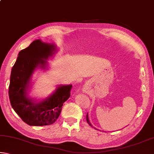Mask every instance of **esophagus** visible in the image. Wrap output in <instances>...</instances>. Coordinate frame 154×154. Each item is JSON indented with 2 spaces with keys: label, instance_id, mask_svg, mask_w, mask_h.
Returning <instances> with one entry per match:
<instances>
[{
  "label": "esophagus",
  "instance_id": "obj_1",
  "mask_svg": "<svg viewBox=\"0 0 154 154\" xmlns=\"http://www.w3.org/2000/svg\"><path fill=\"white\" fill-rule=\"evenodd\" d=\"M83 91H84V92H85V93H87L88 92V87L87 86L84 87V88H83Z\"/></svg>",
  "mask_w": 154,
  "mask_h": 154
}]
</instances>
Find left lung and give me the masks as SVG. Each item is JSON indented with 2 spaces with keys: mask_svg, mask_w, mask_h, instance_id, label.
<instances>
[{
  "mask_svg": "<svg viewBox=\"0 0 154 154\" xmlns=\"http://www.w3.org/2000/svg\"><path fill=\"white\" fill-rule=\"evenodd\" d=\"M86 120H87V122H88V124L90 125V126H92V127H93V126L92 125V124L90 123V119H89V118H88V114L87 113V116H86ZM94 128L96 129V128Z\"/></svg>",
  "mask_w": 154,
  "mask_h": 154,
  "instance_id": "8db88e82",
  "label": "left lung"
}]
</instances>
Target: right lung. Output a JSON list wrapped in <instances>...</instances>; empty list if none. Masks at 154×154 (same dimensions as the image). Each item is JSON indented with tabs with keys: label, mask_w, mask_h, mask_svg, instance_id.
<instances>
[{
	"label": "right lung",
	"mask_w": 154,
	"mask_h": 154,
	"mask_svg": "<svg viewBox=\"0 0 154 154\" xmlns=\"http://www.w3.org/2000/svg\"><path fill=\"white\" fill-rule=\"evenodd\" d=\"M58 51L55 43L34 41L18 54L11 69L9 87L11 105L21 119L30 126L54 124L61 113L62 106L71 96L72 85H58L48 97L37 100L29 95L32 75L37 70H48V60Z\"/></svg>",
	"instance_id": "1"
}]
</instances>
